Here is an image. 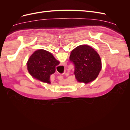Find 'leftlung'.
<instances>
[{"instance_id":"8db88e82","label":"left lung","mask_w":130,"mask_h":130,"mask_svg":"<svg viewBox=\"0 0 130 130\" xmlns=\"http://www.w3.org/2000/svg\"><path fill=\"white\" fill-rule=\"evenodd\" d=\"M69 60L75 66L74 74L79 82L88 84L94 81L102 68L99 54L87 45H81L73 49Z\"/></svg>"}]
</instances>
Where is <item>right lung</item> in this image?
I'll use <instances>...</instances> for the list:
<instances>
[{"instance_id": "1", "label": "right lung", "mask_w": 130, "mask_h": 130, "mask_svg": "<svg viewBox=\"0 0 130 130\" xmlns=\"http://www.w3.org/2000/svg\"><path fill=\"white\" fill-rule=\"evenodd\" d=\"M59 63L50 53L40 49L31 55L27 62V68L33 77L50 84V76L55 72L56 66Z\"/></svg>"}]
</instances>
